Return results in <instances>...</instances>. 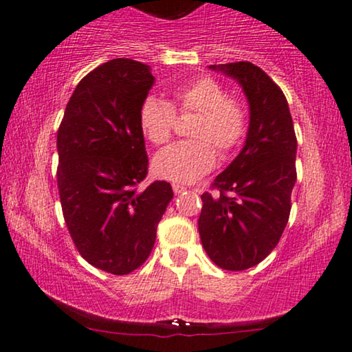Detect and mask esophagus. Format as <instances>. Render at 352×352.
Segmentation results:
<instances>
[{
  "mask_svg": "<svg viewBox=\"0 0 352 352\" xmlns=\"http://www.w3.org/2000/svg\"><path fill=\"white\" fill-rule=\"evenodd\" d=\"M173 191H175V195H180V193H184V191H186V186H184V185H173Z\"/></svg>",
  "mask_w": 352,
  "mask_h": 352,
  "instance_id": "34e87169",
  "label": "esophagus"
}]
</instances>
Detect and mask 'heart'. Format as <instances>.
Instances as JSON below:
<instances>
[{
  "mask_svg": "<svg viewBox=\"0 0 352 352\" xmlns=\"http://www.w3.org/2000/svg\"><path fill=\"white\" fill-rule=\"evenodd\" d=\"M177 113H197L190 126L193 140L180 141L154 159V172L175 184H193L216 166L219 151L228 157L242 144L248 130L245 105L228 96L216 79L201 76L173 89L172 104L157 96L141 102L138 120L141 131L155 146L172 140Z\"/></svg>",
  "mask_w": 352,
  "mask_h": 352,
  "instance_id": "heart-1",
  "label": "heart"
}]
</instances>
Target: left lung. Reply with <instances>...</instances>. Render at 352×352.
Listing matches in <instances>:
<instances>
[{"instance_id":"obj_1","label":"left lung","mask_w":352,"mask_h":352,"mask_svg":"<svg viewBox=\"0 0 352 352\" xmlns=\"http://www.w3.org/2000/svg\"><path fill=\"white\" fill-rule=\"evenodd\" d=\"M237 79L248 104L250 126L243 149L204 191L198 230L208 256L222 270L242 271L278 245L291 212L297 138L283 91L250 61L212 65Z\"/></svg>"}]
</instances>
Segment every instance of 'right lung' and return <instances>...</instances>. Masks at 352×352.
I'll return each mask as SVG.
<instances>
[{"label": "right lung", "mask_w": 352, "mask_h": 352, "mask_svg": "<svg viewBox=\"0 0 352 352\" xmlns=\"http://www.w3.org/2000/svg\"><path fill=\"white\" fill-rule=\"evenodd\" d=\"M153 84L141 61H107L79 81L58 128L56 182L66 228L87 263L117 276L148 260L173 198L167 182L140 188L149 159L138 112Z\"/></svg>", "instance_id": "add662e5"}]
</instances>
